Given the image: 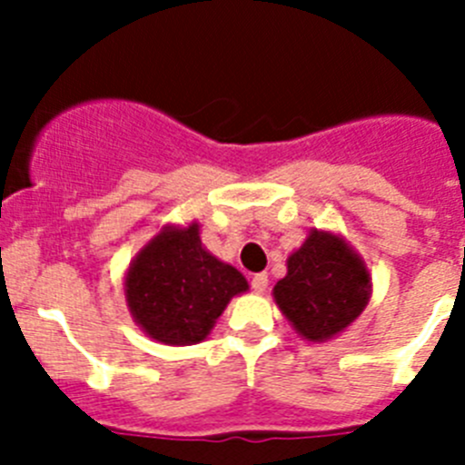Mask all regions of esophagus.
I'll return each instance as SVG.
<instances>
[{
  "instance_id": "34e87169",
  "label": "esophagus",
  "mask_w": 465,
  "mask_h": 465,
  "mask_svg": "<svg viewBox=\"0 0 465 465\" xmlns=\"http://www.w3.org/2000/svg\"><path fill=\"white\" fill-rule=\"evenodd\" d=\"M252 289L258 291V293H262V291L268 289V274L265 272H258L252 277Z\"/></svg>"
}]
</instances>
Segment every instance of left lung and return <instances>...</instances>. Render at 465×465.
I'll return each instance as SVG.
<instances>
[{"mask_svg": "<svg viewBox=\"0 0 465 465\" xmlns=\"http://www.w3.org/2000/svg\"><path fill=\"white\" fill-rule=\"evenodd\" d=\"M371 274L342 237L312 230L289 256V272L274 286V300L295 331L312 342L338 335L365 310Z\"/></svg>", "mask_w": 465, "mask_h": 465, "instance_id": "left-lung-1", "label": "left lung"}]
</instances>
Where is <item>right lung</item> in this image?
<instances>
[{
  "instance_id": "1",
  "label": "right lung",
  "mask_w": 465,
  "mask_h": 465,
  "mask_svg": "<svg viewBox=\"0 0 465 465\" xmlns=\"http://www.w3.org/2000/svg\"><path fill=\"white\" fill-rule=\"evenodd\" d=\"M246 289L242 272L204 249L197 223L163 230L143 246L125 277L134 322L165 344L203 342L230 298Z\"/></svg>"
}]
</instances>
